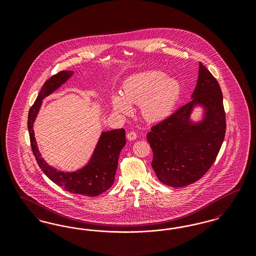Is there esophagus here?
Returning a JSON list of instances; mask_svg holds the SVG:
<instances>
[{
    "instance_id": "1",
    "label": "esophagus",
    "mask_w": 256,
    "mask_h": 256,
    "mask_svg": "<svg viewBox=\"0 0 256 256\" xmlns=\"http://www.w3.org/2000/svg\"><path fill=\"white\" fill-rule=\"evenodd\" d=\"M126 137L128 140H135L137 138V134L135 132H130L126 134Z\"/></svg>"
}]
</instances>
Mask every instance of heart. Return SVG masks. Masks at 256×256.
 <instances>
[{
  "label": "heart",
  "instance_id": "heart-1",
  "mask_svg": "<svg viewBox=\"0 0 256 256\" xmlns=\"http://www.w3.org/2000/svg\"><path fill=\"white\" fill-rule=\"evenodd\" d=\"M122 95L112 97L115 111L130 114L132 104H141L143 116L148 121L165 119L174 108L180 95L176 80L167 78L161 71L136 74L128 78L122 86Z\"/></svg>",
  "mask_w": 256,
  "mask_h": 256
}]
</instances>
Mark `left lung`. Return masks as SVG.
I'll return each instance as SVG.
<instances>
[{
    "label": "left lung",
    "mask_w": 256,
    "mask_h": 256,
    "mask_svg": "<svg viewBox=\"0 0 256 256\" xmlns=\"http://www.w3.org/2000/svg\"><path fill=\"white\" fill-rule=\"evenodd\" d=\"M193 98L146 134L154 152L152 169L161 182L172 187H183L202 178L217 158L226 135L222 90L202 62ZM198 103L204 105L207 112L204 121L194 125L188 117Z\"/></svg>",
    "instance_id": "1"
}]
</instances>
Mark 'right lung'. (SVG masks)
<instances>
[{"instance_id":"obj_1","label":"right lung","mask_w":256,"mask_h":256,"mask_svg":"<svg viewBox=\"0 0 256 256\" xmlns=\"http://www.w3.org/2000/svg\"><path fill=\"white\" fill-rule=\"evenodd\" d=\"M72 74V71H60L52 76L42 86L34 104L30 108L28 116L30 146L38 166L52 182L70 193L97 196L108 190L114 182L118 167V158L126 142L124 130L119 128L102 134L89 163L82 170L74 172H58L43 160L38 150L32 130L42 100L64 84Z\"/></svg>"}]
</instances>
